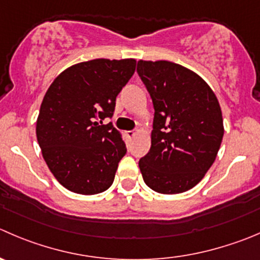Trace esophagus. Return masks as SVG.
<instances>
[{"instance_id": "34e87169", "label": "esophagus", "mask_w": 260, "mask_h": 260, "mask_svg": "<svg viewBox=\"0 0 260 260\" xmlns=\"http://www.w3.org/2000/svg\"><path fill=\"white\" fill-rule=\"evenodd\" d=\"M135 135H136V131H127V136L129 138H132Z\"/></svg>"}]
</instances>
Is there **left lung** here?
Returning <instances> with one entry per match:
<instances>
[{
	"mask_svg": "<svg viewBox=\"0 0 260 260\" xmlns=\"http://www.w3.org/2000/svg\"><path fill=\"white\" fill-rule=\"evenodd\" d=\"M137 74L155 109L151 148L138 162L142 178L157 193H183L202 180L220 150L218 100L202 77L169 60H138Z\"/></svg>",
	"mask_w": 260,
	"mask_h": 260,
	"instance_id": "left-lung-1",
	"label": "left lung"
}]
</instances>
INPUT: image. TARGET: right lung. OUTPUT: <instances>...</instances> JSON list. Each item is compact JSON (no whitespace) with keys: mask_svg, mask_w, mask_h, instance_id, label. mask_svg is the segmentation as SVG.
<instances>
[{"mask_svg":"<svg viewBox=\"0 0 260 260\" xmlns=\"http://www.w3.org/2000/svg\"><path fill=\"white\" fill-rule=\"evenodd\" d=\"M136 70V60L92 59L62 72L45 92L37 138L54 178L74 193L98 194L114 181L127 152L112 123L115 99Z\"/></svg>","mask_w":260,"mask_h":260,"instance_id":"right-lung-1","label":"right lung"}]
</instances>
